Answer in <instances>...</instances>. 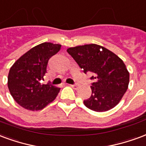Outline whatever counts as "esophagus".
Segmentation results:
<instances>
[{
  "instance_id": "esophagus-1",
  "label": "esophagus",
  "mask_w": 146,
  "mask_h": 146,
  "mask_svg": "<svg viewBox=\"0 0 146 146\" xmlns=\"http://www.w3.org/2000/svg\"><path fill=\"white\" fill-rule=\"evenodd\" d=\"M70 86H72V88L74 89H77L78 88V84H73V85H70Z\"/></svg>"
}]
</instances>
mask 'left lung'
Instances as JSON below:
<instances>
[{
  "label": "left lung",
  "mask_w": 146,
  "mask_h": 146,
  "mask_svg": "<svg viewBox=\"0 0 146 146\" xmlns=\"http://www.w3.org/2000/svg\"><path fill=\"white\" fill-rule=\"evenodd\" d=\"M85 74L92 73V95L84 100L86 107L96 112L112 109L121 101L129 83V72L121 58L97 44L67 50Z\"/></svg>",
  "instance_id": "1"
}]
</instances>
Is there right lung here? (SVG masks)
<instances>
[{"label":"right lung","instance_id":"obj_1","mask_svg":"<svg viewBox=\"0 0 146 146\" xmlns=\"http://www.w3.org/2000/svg\"><path fill=\"white\" fill-rule=\"evenodd\" d=\"M60 44L43 42L34 46L17 60L10 68L7 86L14 100L25 109L39 110L55 100L60 89L40 81L46 72L52 56L60 50Z\"/></svg>","mask_w":146,"mask_h":146}]
</instances>
